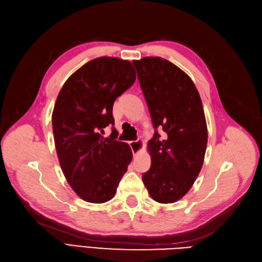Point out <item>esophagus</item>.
<instances>
[{
  "label": "esophagus",
  "mask_w": 262,
  "mask_h": 262,
  "mask_svg": "<svg viewBox=\"0 0 262 262\" xmlns=\"http://www.w3.org/2000/svg\"><path fill=\"white\" fill-rule=\"evenodd\" d=\"M130 146H131L133 155L136 156V155H138L139 153H141L142 150L144 149V142L142 141L141 139H138L137 141H131L130 142Z\"/></svg>",
  "instance_id": "esophagus-1"
}]
</instances>
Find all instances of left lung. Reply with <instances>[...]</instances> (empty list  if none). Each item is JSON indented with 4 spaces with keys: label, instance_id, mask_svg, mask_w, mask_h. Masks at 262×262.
<instances>
[{
    "label": "left lung",
    "instance_id": "left-lung-1",
    "mask_svg": "<svg viewBox=\"0 0 262 262\" xmlns=\"http://www.w3.org/2000/svg\"><path fill=\"white\" fill-rule=\"evenodd\" d=\"M132 63L155 129L147 143L152 164L142 179L155 201L176 202L192 187L207 149L200 95L191 78L166 59L146 57ZM157 127L163 128L164 139Z\"/></svg>",
    "mask_w": 262,
    "mask_h": 262
}]
</instances>
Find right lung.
Wrapping results in <instances>:
<instances>
[{"instance_id": "add662e5", "label": "right lung", "mask_w": 262, "mask_h": 262, "mask_svg": "<svg viewBox=\"0 0 262 262\" xmlns=\"http://www.w3.org/2000/svg\"><path fill=\"white\" fill-rule=\"evenodd\" d=\"M131 62L110 57L91 60L71 75L58 95L52 130L61 169L75 193L86 202L104 203L116 194L132 150L117 141L114 125L117 97L136 81Z\"/></svg>"}]
</instances>
